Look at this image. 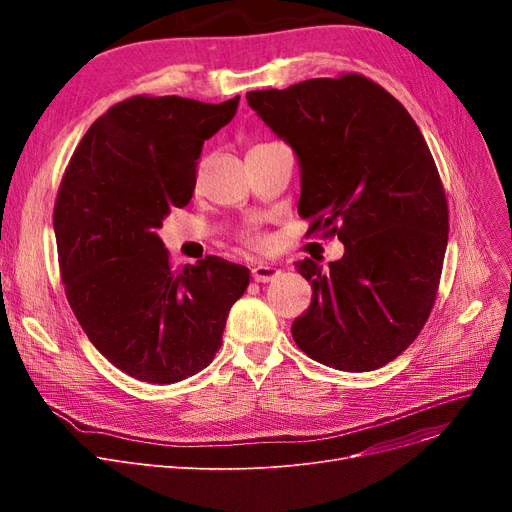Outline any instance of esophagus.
Returning <instances> with one entry per match:
<instances>
[{
    "instance_id": "esophagus-1",
    "label": "esophagus",
    "mask_w": 512,
    "mask_h": 512,
    "mask_svg": "<svg viewBox=\"0 0 512 512\" xmlns=\"http://www.w3.org/2000/svg\"><path fill=\"white\" fill-rule=\"evenodd\" d=\"M253 280L255 282H272V280H276V278H280V270L278 267H274V265H255L253 267Z\"/></svg>"
}]
</instances>
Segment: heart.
Instances as JSON below:
<instances>
[{
    "label": "heart",
    "mask_w": 512,
    "mask_h": 512,
    "mask_svg": "<svg viewBox=\"0 0 512 512\" xmlns=\"http://www.w3.org/2000/svg\"><path fill=\"white\" fill-rule=\"evenodd\" d=\"M245 242L247 245H251V247H255V249H261V247H265V238H261V236H257V234H245Z\"/></svg>",
    "instance_id": "obj_1"
}]
</instances>
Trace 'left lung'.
Listing matches in <instances>:
<instances>
[{
	"instance_id": "8db88e82",
	"label": "left lung",
	"mask_w": 512,
	"mask_h": 512,
	"mask_svg": "<svg viewBox=\"0 0 512 512\" xmlns=\"http://www.w3.org/2000/svg\"><path fill=\"white\" fill-rule=\"evenodd\" d=\"M247 101L299 157L307 236L344 245L326 272L309 257L294 263L313 288L294 342L342 371L390 363L434 309L448 242V201L419 126L355 72L251 91Z\"/></svg>"
}]
</instances>
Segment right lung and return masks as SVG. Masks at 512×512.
I'll list each match as a JSON object with an SVG mask.
<instances>
[{"mask_svg":"<svg viewBox=\"0 0 512 512\" xmlns=\"http://www.w3.org/2000/svg\"><path fill=\"white\" fill-rule=\"evenodd\" d=\"M238 99L128 97L91 124L62 176L53 230L66 299L97 351L134 380L174 384L207 367L249 286L245 265L213 255L176 270L157 236L191 201L201 147Z\"/></svg>","mask_w":512,"mask_h":512,"instance_id":"obj_1","label":"right lung"}]
</instances>
